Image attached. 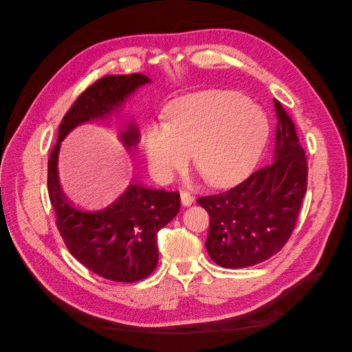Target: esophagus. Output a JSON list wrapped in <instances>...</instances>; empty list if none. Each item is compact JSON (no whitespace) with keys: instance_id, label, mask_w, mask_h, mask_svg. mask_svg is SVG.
<instances>
[{"instance_id":"34e87169","label":"esophagus","mask_w":352,"mask_h":352,"mask_svg":"<svg viewBox=\"0 0 352 352\" xmlns=\"http://www.w3.org/2000/svg\"><path fill=\"white\" fill-rule=\"evenodd\" d=\"M180 199H182V204L184 206H190V204H194V201H195V197L194 195H190L188 190H182V192H180Z\"/></svg>"}]
</instances>
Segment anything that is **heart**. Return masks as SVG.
Wrapping results in <instances>:
<instances>
[{
  "instance_id": "obj_1",
  "label": "heart",
  "mask_w": 352,
  "mask_h": 352,
  "mask_svg": "<svg viewBox=\"0 0 352 352\" xmlns=\"http://www.w3.org/2000/svg\"><path fill=\"white\" fill-rule=\"evenodd\" d=\"M167 119L146 126L145 154L153 175L168 182L192 158L214 188L247 179L267 144L270 124L257 104L239 92L202 91L176 100Z\"/></svg>"
}]
</instances>
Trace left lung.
<instances>
[{
	"label": "left lung",
	"mask_w": 352,
	"mask_h": 352,
	"mask_svg": "<svg viewBox=\"0 0 352 352\" xmlns=\"http://www.w3.org/2000/svg\"><path fill=\"white\" fill-rule=\"evenodd\" d=\"M274 160L225 192L197 199L210 216L206 248L226 269H242L278 254L291 238L307 190L308 166L289 114L274 100Z\"/></svg>",
	"instance_id": "1"
}]
</instances>
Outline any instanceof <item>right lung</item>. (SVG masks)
I'll list each match as a JSON object with an SVG mask.
<instances>
[{
  "mask_svg": "<svg viewBox=\"0 0 352 352\" xmlns=\"http://www.w3.org/2000/svg\"><path fill=\"white\" fill-rule=\"evenodd\" d=\"M151 82L145 74H109L95 80L73 102L58 127V140L48 158V195L56 225L69 252L85 267L113 282L132 283L150 276L158 263L157 233L180 208L179 192L133 184L107 208L83 211L65 197L58 184L60 142L78 124L113 111L138 87ZM129 148L140 141L138 127L122 133Z\"/></svg>",
  "mask_w": 352,
  "mask_h": 352,
  "instance_id": "obj_1",
  "label": "right lung"
}]
</instances>
